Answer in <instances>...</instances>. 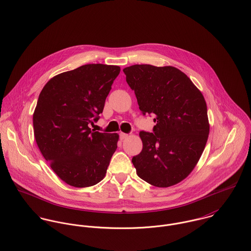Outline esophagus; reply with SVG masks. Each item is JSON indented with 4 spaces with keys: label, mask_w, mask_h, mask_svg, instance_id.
<instances>
[{
    "label": "esophagus",
    "mask_w": 251,
    "mask_h": 251,
    "mask_svg": "<svg viewBox=\"0 0 251 251\" xmlns=\"http://www.w3.org/2000/svg\"><path fill=\"white\" fill-rule=\"evenodd\" d=\"M127 137H128V134L124 133V132H121V133H120V139H121V140H125V139H126Z\"/></svg>",
    "instance_id": "esophagus-1"
}]
</instances>
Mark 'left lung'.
I'll return each instance as SVG.
<instances>
[{
  "instance_id": "obj_1",
  "label": "left lung",
  "mask_w": 251,
  "mask_h": 251,
  "mask_svg": "<svg viewBox=\"0 0 251 251\" xmlns=\"http://www.w3.org/2000/svg\"><path fill=\"white\" fill-rule=\"evenodd\" d=\"M144 115L154 114L152 132L141 131L132 157L139 178L157 187L185 179L198 163L210 133L206 100L177 68L134 65L123 70Z\"/></svg>"
}]
</instances>
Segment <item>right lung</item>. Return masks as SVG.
<instances>
[{"instance_id":"right-lung-1","label":"right lung","mask_w":251,"mask_h":251,"mask_svg":"<svg viewBox=\"0 0 251 251\" xmlns=\"http://www.w3.org/2000/svg\"><path fill=\"white\" fill-rule=\"evenodd\" d=\"M118 66L90 64L51 78L33 115L37 147L56 175L74 187L97 184L106 175L118 133L91 130L102 113Z\"/></svg>"}]
</instances>
